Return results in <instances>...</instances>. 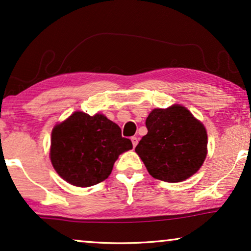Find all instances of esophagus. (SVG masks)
I'll use <instances>...</instances> for the list:
<instances>
[{"label":"esophagus","instance_id":"1","mask_svg":"<svg viewBox=\"0 0 251 251\" xmlns=\"http://www.w3.org/2000/svg\"><path fill=\"white\" fill-rule=\"evenodd\" d=\"M130 141H132V144H133V147L135 148L136 145H137V143H138V138H137L136 136H133V137H130Z\"/></svg>","mask_w":251,"mask_h":251}]
</instances>
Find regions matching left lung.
<instances>
[{
	"label": "left lung",
	"mask_w": 251,
	"mask_h": 251,
	"mask_svg": "<svg viewBox=\"0 0 251 251\" xmlns=\"http://www.w3.org/2000/svg\"><path fill=\"white\" fill-rule=\"evenodd\" d=\"M145 125L148 134L135 152L153 178L179 182L200 170L207 154V133L187 108L180 104L156 108Z\"/></svg>",
	"instance_id": "left-lung-1"
}]
</instances>
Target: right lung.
Listing matches in <instances>:
<instances>
[{"instance_id":"add662e5","label":"right lung","mask_w":251,"mask_h":251,"mask_svg":"<svg viewBox=\"0 0 251 251\" xmlns=\"http://www.w3.org/2000/svg\"><path fill=\"white\" fill-rule=\"evenodd\" d=\"M133 149L121 127L102 114L75 111L51 132L50 161L61 177L77 187H90L109 177L123 152Z\"/></svg>"}]
</instances>
